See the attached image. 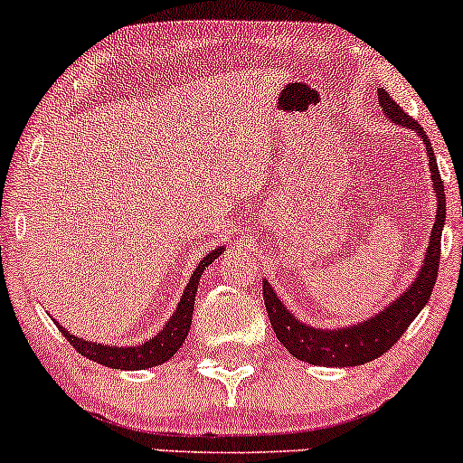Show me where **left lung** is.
I'll use <instances>...</instances> for the list:
<instances>
[{"instance_id":"1","label":"left lung","mask_w":463,"mask_h":463,"mask_svg":"<svg viewBox=\"0 0 463 463\" xmlns=\"http://www.w3.org/2000/svg\"><path fill=\"white\" fill-rule=\"evenodd\" d=\"M379 104L387 119L396 126H405L413 130L418 137H422L427 146L429 156V172H431L433 194L438 198V213H435V224L431 228V239H429L427 254L420 272L409 285V289L402 291L396 300L390 302L383 311L368 320L353 324V326L342 328H316L302 324L283 302L279 300L276 291L269 287L268 280H263V300L268 309L269 322L283 346L294 354L296 359L307 361L311 365H324V368H353V365L368 364V361L381 357L401 339V335L407 331L413 317L422 311L431 298V291L438 280L439 269V248H442V228L446 220V200H444V180L439 176L438 161H435L433 146L424 130L413 117H409L405 110L398 106L394 99L379 89Z\"/></svg>"}]
</instances>
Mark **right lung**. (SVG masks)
Listing matches in <instances>:
<instances>
[{
  "label": "right lung",
  "mask_w": 463,
  "mask_h": 463,
  "mask_svg": "<svg viewBox=\"0 0 463 463\" xmlns=\"http://www.w3.org/2000/svg\"><path fill=\"white\" fill-rule=\"evenodd\" d=\"M224 252V246L211 250L204 259L198 263L195 272L191 274L187 287L183 291V298H180L176 311L172 313L167 324L158 331L154 337L147 339V342L132 344V346H109V344H98L89 342V339L78 337V335L69 333L67 328H61L62 335L67 337V342L71 344L73 348L78 350L80 354H84L87 359L95 361V364L106 365V368L115 370H146L154 368V365H161L167 359H172L174 354L178 353V348L183 346V342L187 339L189 328H191V317H194V300L195 291H198L200 276L209 268L211 263L215 261L220 254Z\"/></svg>",
  "instance_id": "right-lung-1"
}]
</instances>
